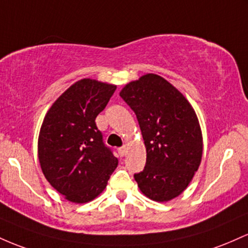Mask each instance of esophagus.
Returning a JSON list of instances; mask_svg holds the SVG:
<instances>
[{
    "instance_id": "34e87169",
    "label": "esophagus",
    "mask_w": 248,
    "mask_h": 248,
    "mask_svg": "<svg viewBox=\"0 0 248 248\" xmlns=\"http://www.w3.org/2000/svg\"><path fill=\"white\" fill-rule=\"evenodd\" d=\"M125 154H126V146H122L119 147L118 149V155H121V157H123V155H125Z\"/></svg>"
}]
</instances>
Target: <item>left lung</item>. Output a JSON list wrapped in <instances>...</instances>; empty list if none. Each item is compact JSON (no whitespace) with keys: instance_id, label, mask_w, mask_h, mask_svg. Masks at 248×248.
I'll use <instances>...</instances> for the list:
<instances>
[{"instance_id":"1","label":"left lung","mask_w":248,"mask_h":248,"mask_svg":"<svg viewBox=\"0 0 248 248\" xmlns=\"http://www.w3.org/2000/svg\"><path fill=\"white\" fill-rule=\"evenodd\" d=\"M119 94L137 116L146 147L145 168L133 176L139 190L155 202L176 198L202 161V136L193 108L155 74L130 82Z\"/></svg>"}]
</instances>
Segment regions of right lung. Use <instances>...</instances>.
Listing matches in <instances>:
<instances>
[{"label":"right lung","mask_w":248,"mask_h":248,"mask_svg":"<svg viewBox=\"0 0 248 248\" xmlns=\"http://www.w3.org/2000/svg\"><path fill=\"white\" fill-rule=\"evenodd\" d=\"M115 90L116 85L80 79L58 97L44 117L38 137L42 172L72 202L83 204L99 196L118 165L94 122Z\"/></svg>","instance_id":"right-lung-1"}]
</instances>
